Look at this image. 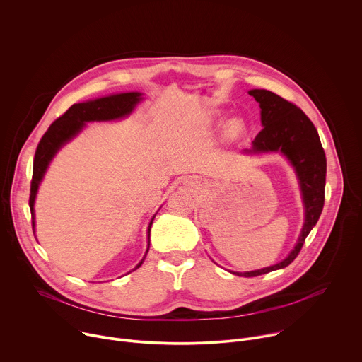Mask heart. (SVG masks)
Listing matches in <instances>:
<instances>
[{"mask_svg":"<svg viewBox=\"0 0 362 362\" xmlns=\"http://www.w3.org/2000/svg\"><path fill=\"white\" fill-rule=\"evenodd\" d=\"M214 122L219 123L222 120V116L221 113H216L212 119ZM246 122L243 117L240 116H235V117H230L229 120H226V123L223 124V129H222V134H223V139L228 140V141H235V140H239L245 133H246Z\"/></svg>","mask_w":362,"mask_h":362,"instance_id":"obj_1","label":"heart"}]
</instances>
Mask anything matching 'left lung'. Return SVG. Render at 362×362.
<instances>
[{
  "label": "left lung",
  "mask_w": 362,
  "mask_h": 362,
  "mask_svg": "<svg viewBox=\"0 0 362 362\" xmlns=\"http://www.w3.org/2000/svg\"><path fill=\"white\" fill-rule=\"evenodd\" d=\"M249 95L259 103L263 129L252 141V148L243 150V153H280L287 158L298 181L304 206V223L294 247L281 262L252 272H232L243 277H255L283 269L296 259L307 235L321 215L327 171L325 154L318 133L303 110L266 89H252Z\"/></svg>",
  "instance_id": "8db88e82"
}]
</instances>
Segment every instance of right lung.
I'll use <instances>...</instances> for the list:
<instances>
[{"label": "right lung", "mask_w": 362, "mask_h": 362, "mask_svg": "<svg viewBox=\"0 0 362 362\" xmlns=\"http://www.w3.org/2000/svg\"><path fill=\"white\" fill-rule=\"evenodd\" d=\"M143 93L140 92H127V93H117L105 98H99L95 100H88L83 103H76L71 106L65 115L57 119L48 129V132L42 136L34 158V171H33V181H31V195H30V208L33 215V229L35 235V198L40 189V185L45 177V173L57 156V153L72 139H75L86 126V123L92 122H112L120 120L133 113L136 106L143 100ZM157 212L151 218L148 228H147V250L150 247V229ZM133 269H139L144 259ZM130 273V272H129Z\"/></svg>", "instance_id": "obj_1"}]
</instances>
